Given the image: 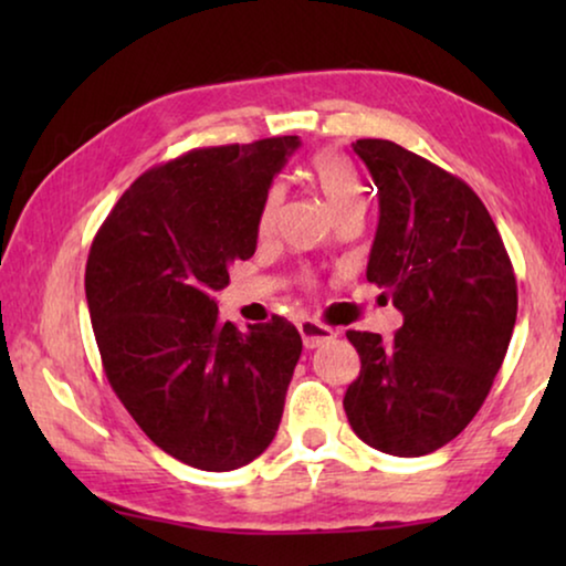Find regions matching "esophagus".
Returning <instances> with one entry per match:
<instances>
[{"label":"esophagus","instance_id":"34e87169","mask_svg":"<svg viewBox=\"0 0 566 566\" xmlns=\"http://www.w3.org/2000/svg\"><path fill=\"white\" fill-rule=\"evenodd\" d=\"M298 332H301V339H304V345L308 350H314V347H319L324 343H329L332 337H337V332L327 327V324H319L314 319H304L298 322Z\"/></svg>","mask_w":566,"mask_h":566}]
</instances>
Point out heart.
Returning a JSON list of instances; mask_svg holds the SVG:
<instances>
[{
    "label": "heart",
    "instance_id": "1",
    "mask_svg": "<svg viewBox=\"0 0 566 566\" xmlns=\"http://www.w3.org/2000/svg\"><path fill=\"white\" fill-rule=\"evenodd\" d=\"M306 175L314 188L319 190V196L324 198V203H327L332 216L343 211L347 206L360 203L358 175H355V169L347 165L343 157H337V154H329V151L316 154V157H312V161H308ZM281 203H283V190L275 185V188H270L265 192V200H262V208H260L258 227L262 234H268V231L273 229L277 211H281Z\"/></svg>",
    "mask_w": 566,
    "mask_h": 566
}]
</instances>
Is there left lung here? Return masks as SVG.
Masks as SVG:
<instances>
[{"mask_svg":"<svg viewBox=\"0 0 566 566\" xmlns=\"http://www.w3.org/2000/svg\"><path fill=\"white\" fill-rule=\"evenodd\" d=\"M353 151L378 188L366 277L405 324L391 343L347 332L360 376L343 405L363 443L412 459L451 443L484 405L513 337L517 283L467 182L384 138H358Z\"/></svg>","mask_w":566,"mask_h":566,"instance_id":"left-lung-1","label":"left lung"}]
</instances>
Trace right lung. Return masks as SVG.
<instances>
[{
  "label": "right lung",
  "instance_id": "1",
  "mask_svg": "<svg viewBox=\"0 0 566 566\" xmlns=\"http://www.w3.org/2000/svg\"><path fill=\"white\" fill-rule=\"evenodd\" d=\"M298 136L192 149L151 167L92 239L84 291L107 381L154 446L231 471L273 443L301 335L239 332L213 293L258 247L260 208Z\"/></svg>",
  "mask_w": 566,
  "mask_h": 566
}]
</instances>
